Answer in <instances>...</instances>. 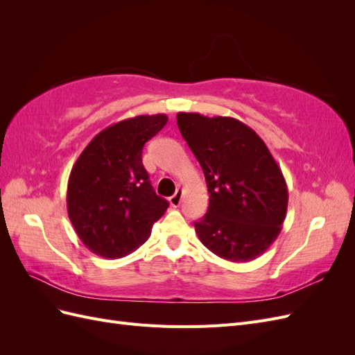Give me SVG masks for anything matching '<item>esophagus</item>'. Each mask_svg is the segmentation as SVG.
Here are the masks:
<instances>
[{
  "label": "esophagus",
  "mask_w": 355,
  "mask_h": 355,
  "mask_svg": "<svg viewBox=\"0 0 355 355\" xmlns=\"http://www.w3.org/2000/svg\"><path fill=\"white\" fill-rule=\"evenodd\" d=\"M168 201L171 204V207H179V204L182 201V189H176V192L168 198Z\"/></svg>",
  "instance_id": "34e87169"
}]
</instances>
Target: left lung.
<instances>
[{
	"label": "left lung",
	"mask_w": 355,
	"mask_h": 355,
	"mask_svg": "<svg viewBox=\"0 0 355 355\" xmlns=\"http://www.w3.org/2000/svg\"><path fill=\"white\" fill-rule=\"evenodd\" d=\"M178 127L198 159L210 196L207 213L194 222L200 241L222 259H256L280 234L288 201L270 149L231 116L179 112Z\"/></svg>",
	"instance_id": "left-lung-1"
}]
</instances>
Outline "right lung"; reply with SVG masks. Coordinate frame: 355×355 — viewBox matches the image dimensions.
I'll return each instance as SVG.
<instances>
[{
	"instance_id": "obj_1",
	"label": "right lung",
	"mask_w": 355,
	"mask_h": 355,
	"mask_svg": "<svg viewBox=\"0 0 355 355\" xmlns=\"http://www.w3.org/2000/svg\"><path fill=\"white\" fill-rule=\"evenodd\" d=\"M167 115H139L106 127L75 161L68 180V216L83 244L106 259L135 252L168 207L142 163L145 144Z\"/></svg>"
}]
</instances>
